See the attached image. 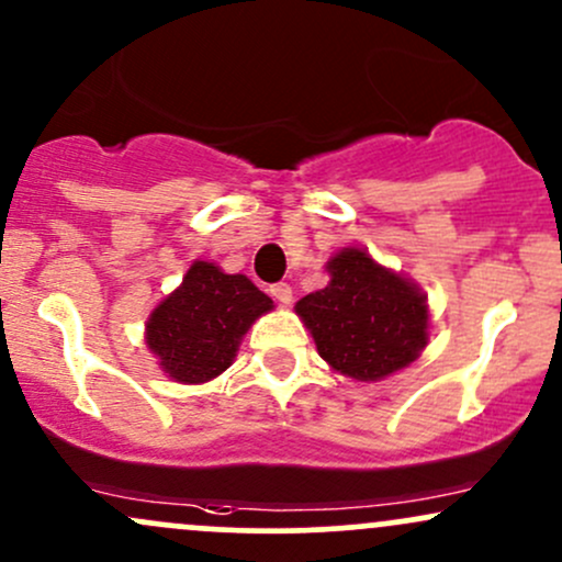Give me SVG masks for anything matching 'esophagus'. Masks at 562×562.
I'll return each instance as SVG.
<instances>
[{
    "instance_id": "obj_1",
    "label": "esophagus",
    "mask_w": 562,
    "mask_h": 562,
    "mask_svg": "<svg viewBox=\"0 0 562 562\" xmlns=\"http://www.w3.org/2000/svg\"><path fill=\"white\" fill-rule=\"evenodd\" d=\"M270 297L279 300L281 305H289L292 303V286H289V283H273V286H270Z\"/></svg>"
}]
</instances>
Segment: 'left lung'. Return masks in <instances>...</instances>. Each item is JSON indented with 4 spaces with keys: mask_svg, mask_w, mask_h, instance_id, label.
Here are the masks:
<instances>
[{
    "mask_svg": "<svg viewBox=\"0 0 562 562\" xmlns=\"http://www.w3.org/2000/svg\"><path fill=\"white\" fill-rule=\"evenodd\" d=\"M324 268L329 283L297 300L294 313L337 375L375 383L418 361L431 329L418 283L361 246H346Z\"/></svg>",
    "mask_w": 562,
    "mask_h": 562,
    "instance_id": "obj_1",
    "label": "left lung"
}]
</instances>
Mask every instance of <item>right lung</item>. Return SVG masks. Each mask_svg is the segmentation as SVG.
I'll use <instances>...</instances> for the list:
<instances>
[{"label":"right lung","mask_w":562,"mask_h":562,"mask_svg":"<svg viewBox=\"0 0 562 562\" xmlns=\"http://www.w3.org/2000/svg\"><path fill=\"white\" fill-rule=\"evenodd\" d=\"M273 300L216 262L195 259L182 283L160 300L144 324V342L173 383L201 385L235 361L240 340Z\"/></svg>","instance_id":"obj_1"}]
</instances>
